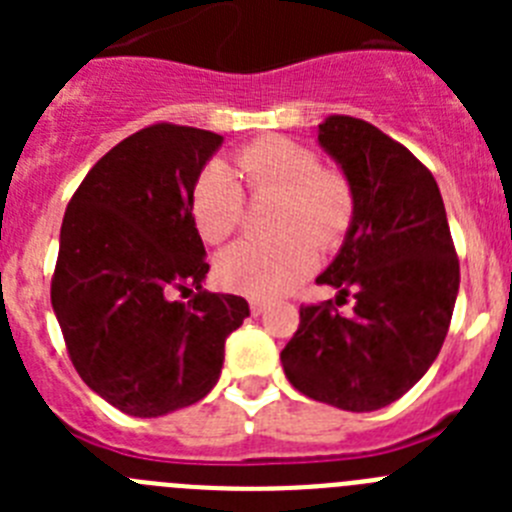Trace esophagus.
I'll use <instances>...</instances> for the list:
<instances>
[{
    "label": "esophagus",
    "instance_id": "34e87169",
    "mask_svg": "<svg viewBox=\"0 0 512 512\" xmlns=\"http://www.w3.org/2000/svg\"><path fill=\"white\" fill-rule=\"evenodd\" d=\"M248 307H251L253 315H261V312L266 310V302L264 300H251V305H248Z\"/></svg>",
    "mask_w": 512,
    "mask_h": 512
}]
</instances>
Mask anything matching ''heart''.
I'll return each mask as SVG.
<instances>
[{"label": "heart", "mask_w": 512, "mask_h": 512, "mask_svg": "<svg viewBox=\"0 0 512 512\" xmlns=\"http://www.w3.org/2000/svg\"><path fill=\"white\" fill-rule=\"evenodd\" d=\"M235 174L251 192H279L277 241H241L225 248L215 274L225 289L246 297H277L295 287L318 259V240L333 246L354 217V192L346 176L323 169L297 140L269 135L235 153ZM225 164H210L194 182L192 217L207 243H223L243 220V189ZM316 238L312 239L311 235Z\"/></svg>", "instance_id": "obj_1"}]
</instances>
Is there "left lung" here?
I'll use <instances>...</instances> for the list:
<instances>
[{
    "label": "left lung",
    "mask_w": 512,
    "mask_h": 512,
    "mask_svg": "<svg viewBox=\"0 0 512 512\" xmlns=\"http://www.w3.org/2000/svg\"><path fill=\"white\" fill-rule=\"evenodd\" d=\"M318 143L354 192L341 251L318 277L354 297L300 307L282 351L289 384L351 413L400 400L436 361L459 295V259L433 174L364 120L330 115Z\"/></svg>",
    "instance_id": "obj_1"
}]
</instances>
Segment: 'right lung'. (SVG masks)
Returning <instances> with one entry per match:
<instances>
[{"label": "right lung", "instance_id": "add662e5", "mask_svg": "<svg viewBox=\"0 0 512 512\" xmlns=\"http://www.w3.org/2000/svg\"><path fill=\"white\" fill-rule=\"evenodd\" d=\"M223 135L158 122L92 166L61 225L51 302L76 372L135 418L200 402L220 379L225 338L251 315L202 289L210 264L192 189ZM198 289L189 306L176 291Z\"/></svg>", "mask_w": 512, "mask_h": 512}]
</instances>
